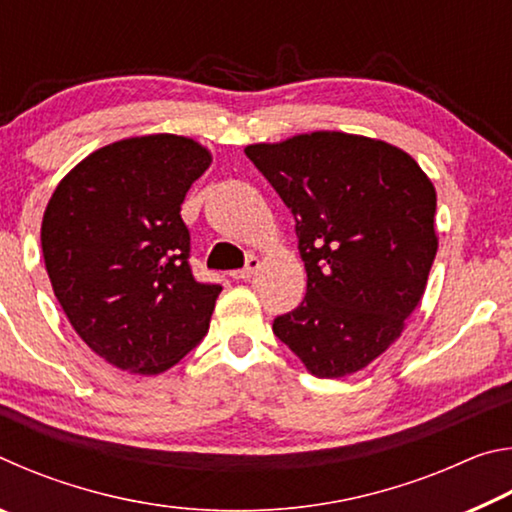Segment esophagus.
<instances>
[{"mask_svg": "<svg viewBox=\"0 0 512 512\" xmlns=\"http://www.w3.org/2000/svg\"><path fill=\"white\" fill-rule=\"evenodd\" d=\"M257 268H259V257L250 255L246 259V266L239 268V271H232L230 275L235 277V280H250V277H253V273H257Z\"/></svg>", "mask_w": 512, "mask_h": 512, "instance_id": "obj_1", "label": "esophagus"}]
</instances>
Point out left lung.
<instances>
[{"label":"left lung","mask_w":512,"mask_h":512,"mask_svg":"<svg viewBox=\"0 0 512 512\" xmlns=\"http://www.w3.org/2000/svg\"><path fill=\"white\" fill-rule=\"evenodd\" d=\"M296 219L307 296L273 334L316 377L352 375L400 339L438 250L436 189L397 146L336 131L246 146Z\"/></svg>","instance_id":"8db88e82"}]
</instances>
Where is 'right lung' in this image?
<instances>
[{"label":"right lung","instance_id":"obj_1","mask_svg":"<svg viewBox=\"0 0 512 512\" xmlns=\"http://www.w3.org/2000/svg\"><path fill=\"white\" fill-rule=\"evenodd\" d=\"M212 155L180 135L94 151L56 187L42 255L76 334L119 370L158 375L201 343L221 284L198 282L180 216Z\"/></svg>","mask_w":512,"mask_h":512}]
</instances>
